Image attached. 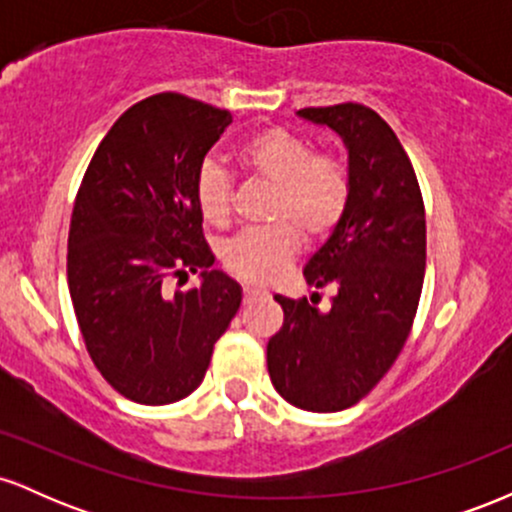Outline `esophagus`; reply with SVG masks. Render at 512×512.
Wrapping results in <instances>:
<instances>
[{
  "label": "esophagus",
  "instance_id": "obj_1",
  "mask_svg": "<svg viewBox=\"0 0 512 512\" xmlns=\"http://www.w3.org/2000/svg\"><path fill=\"white\" fill-rule=\"evenodd\" d=\"M264 296H269V291L257 289V286H243V301L245 303H252V301H257V298H264Z\"/></svg>",
  "mask_w": 512,
  "mask_h": 512
}]
</instances>
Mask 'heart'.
Wrapping results in <instances>:
<instances>
[{"mask_svg": "<svg viewBox=\"0 0 512 512\" xmlns=\"http://www.w3.org/2000/svg\"><path fill=\"white\" fill-rule=\"evenodd\" d=\"M238 163L255 180L274 187L267 219L223 250V264L248 284H269L286 272L301 240L320 243L344 221L351 202V173L332 151H315L310 139L286 127H264L236 151ZM202 221L226 228L233 214V178L216 163H204L195 180Z\"/></svg>", "mask_w": 512, "mask_h": 512, "instance_id": "heart-1", "label": "heart"}]
</instances>
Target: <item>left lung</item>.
Listing matches in <instances>:
<instances>
[{
    "label": "left lung",
    "instance_id": "obj_1",
    "mask_svg": "<svg viewBox=\"0 0 512 512\" xmlns=\"http://www.w3.org/2000/svg\"><path fill=\"white\" fill-rule=\"evenodd\" d=\"M349 149L351 202L332 238L305 264L310 289L332 286L330 308L274 296L284 325L267 344L269 378L305 411L354 407L385 378L407 342L426 272V209L407 151L361 103L303 108Z\"/></svg>",
    "mask_w": 512,
    "mask_h": 512
}]
</instances>
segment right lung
I'll list each match as a JSON object with an SVG mask.
<instances>
[{
  "label": "right lung",
  "instance_id": "right-lung-1",
  "mask_svg": "<svg viewBox=\"0 0 512 512\" xmlns=\"http://www.w3.org/2000/svg\"><path fill=\"white\" fill-rule=\"evenodd\" d=\"M233 122L228 110L156 93L110 127L88 163L69 223L67 281L98 373L122 397L161 407L207 373L216 339L240 308V289L211 272L195 180ZM190 273L197 290L169 291Z\"/></svg>",
  "mask_w": 512,
  "mask_h": 512
}]
</instances>
